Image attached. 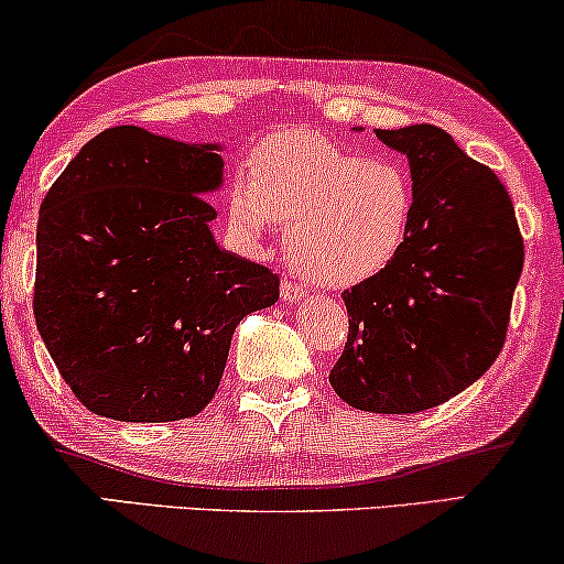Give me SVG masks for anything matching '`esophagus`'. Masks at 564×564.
I'll list each match as a JSON object with an SVG mask.
<instances>
[{"instance_id": "obj_1", "label": "esophagus", "mask_w": 564, "mask_h": 564, "mask_svg": "<svg viewBox=\"0 0 564 564\" xmlns=\"http://www.w3.org/2000/svg\"><path fill=\"white\" fill-rule=\"evenodd\" d=\"M280 295H282L284 303H300V300H305V290H303V284L282 282Z\"/></svg>"}]
</instances>
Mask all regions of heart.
Instances as JSON below:
<instances>
[{
  "instance_id": "b5f03b06",
  "label": "heart",
  "mask_w": 564,
  "mask_h": 564,
  "mask_svg": "<svg viewBox=\"0 0 564 564\" xmlns=\"http://www.w3.org/2000/svg\"><path fill=\"white\" fill-rule=\"evenodd\" d=\"M412 175L393 158H362L321 131L284 129L256 144L251 178L228 188V223L261 246L288 225L292 267L318 288L347 290L391 267L414 219Z\"/></svg>"
}]
</instances>
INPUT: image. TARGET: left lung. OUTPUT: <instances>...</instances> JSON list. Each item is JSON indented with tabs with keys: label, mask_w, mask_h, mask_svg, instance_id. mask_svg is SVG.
<instances>
[{
	"label": "left lung",
	"mask_w": 564,
	"mask_h": 564,
	"mask_svg": "<svg viewBox=\"0 0 564 564\" xmlns=\"http://www.w3.org/2000/svg\"><path fill=\"white\" fill-rule=\"evenodd\" d=\"M409 160L414 219L389 269L347 290L349 334L328 383L376 414L433 409L506 345L523 238L500 178L433 123L376 129Z\"/></svg>",
	"instance_id": "8db88e82"
}]
</instances>
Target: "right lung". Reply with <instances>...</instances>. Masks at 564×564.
<instances>
[{
	"mask_svg": "<svg viewBox=\"0 0 564 564\" xmlns=\"http://www.w3.org/2000/svg\"><path fill=\"white\" fill-rule=\"evenodd\" d=\"M223 144L142 127L93 137L41 204L33 313L72 393L100 416L173 422L215 397L236 326L280 276L217 246L204 196Z\"/></svg>",
	"mask_w": 564,
	"mask_h": 564,
	"instance_id": "obj_1",
	"label": "right lung"
}]
</instances>
